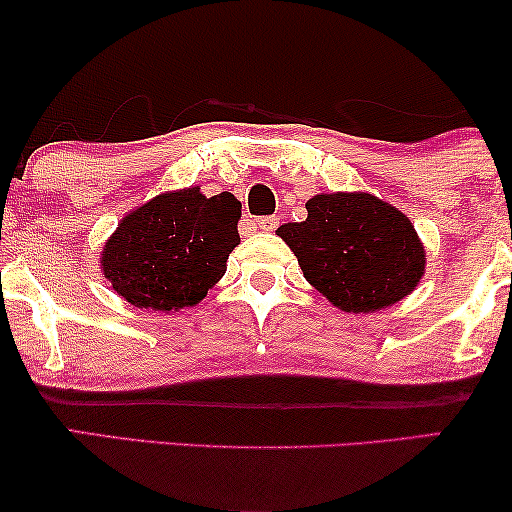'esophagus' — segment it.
Segmentation results:
<instances>
[{
  "mask_svg": "<svg viewBox=\"0 0 512 512\" xmlns=\"http://www.w3.org/2000/svg\"><path fill=\"white\" fill-rule=\"evenodd\" d=\"M277 226H279L277 216H261V219H256L258 230H275Z\"/></svg>",
  "mask_w": 512,
  "mask_h": 512,
  "instance_id": "esophagus-1",
  "label": "esophagus"
}]
</instances>
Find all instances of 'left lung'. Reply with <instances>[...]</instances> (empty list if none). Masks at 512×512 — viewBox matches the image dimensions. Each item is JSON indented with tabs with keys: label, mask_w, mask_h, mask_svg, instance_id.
Returning <instances> with one entry per match:
<instances>
[{
	"label": "left lung",
	"mask_w": 512,
	"mask_h": 512,
	"mask_svg": "<svg viewBox=\"0 0 512 512\" xmlns=\"http://www.w3.org/2000/svg\"><path fill=\"white\" fill-rule=\"evenodd\" d=\"M305 209V221L284 223L277 235L335 307L377 312L415 291L426 254L403 212L370 193H321Z\"/></svg>",
	"instance_id": "8db88e82"
}]
</instances>
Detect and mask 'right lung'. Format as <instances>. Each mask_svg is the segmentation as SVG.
Segmentation results:
<instances>
[{"label":"right lung","instance_id":"1","mask_svg":"<svg viewBox=\"0 0 512 512\" xmlns=\"http://www.w3.org/2000/svg\"><path fill=\"white\" fill-rule=\"evenodd\" d=\"M242 205L233 193L207 198L198 186L167 191L132 209L102 249V272L142 310L198 305L240 244Z\"/></svg>","mask_w":512,"mask_h":512}]
</instances>
